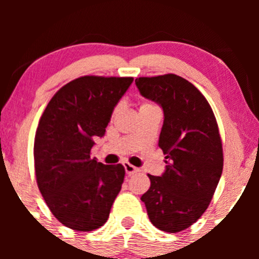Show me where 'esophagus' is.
<instances>
[{
    "mask_svg": "<svg viewBox=\"0 0 259 259\" xmlns=\"http://www.w3.org/2000/svg\"><path fill=\"white\" fill-rule=\"evenodd\" d=\"M123 165H124V169H125L127 175H133V174L138 173V171H139L138 168L134 167V165H132L130 163H127V162H124Z\"/></svg>",
    "mask_w": 259,
    "mask_h": 259,
    "instance_id": "34e87169",
    "label": "esophagus"
}]
</instances>
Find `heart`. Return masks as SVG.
<instances>
[{"label": "heart", "mask_w": 259, "mask_h": 259, "mask_svg": "<svg viewBox=\"0 0 259 259\" xmlns=\"http://www.w3.org/2000/svg\"><path fill=\"white\" fill-rule=\"evenodd\" d=\"M150 105H151V103H144V105H142V106H150ZM142 106H141V107H142Z\"/></svg>", "instance_id": "1"}]
</instances>
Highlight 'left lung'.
<instances>
[{
	"instance_id": "left-lung-1",
	"label": "left lung",
	"mask_w": 259,
	"mask_h": 259,
	"mask_svg": "<svg viewBox=\"0 0 259 259\" xmlns=\"http://www.w3.org/2000/svg\"><path fill=\"white\" fill-rule=\"evenodd\" d=\"M140 94L162 107L158 146L165 154L160 177L141 196L159 230L179 233L209 206L223 171V147L214 113L198 89L175 74L139 78Z\"/></svg>"
}]
</instances>
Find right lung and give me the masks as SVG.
I'll list each match as a JSON object with an SVG mask.
<instances>
[{
  "label": "right lung",
  "mask_w": 259,
  "mask_h": 259,
  "mask_svg": "<svg viewBox=\"0 0 259 259\" xmlns=\"http://www.w3.org/2000/svg\"><path fill=\"white\" fill-rule=\"evenodd\" d=\"M133 80L81 76L59 89L41 115L34 142L37 186L67 228L92 231L108 219L125 169L102 164L90 152Z\"/></svg>",
  "instance_id": "right-lung-1"
}]
</instances>
